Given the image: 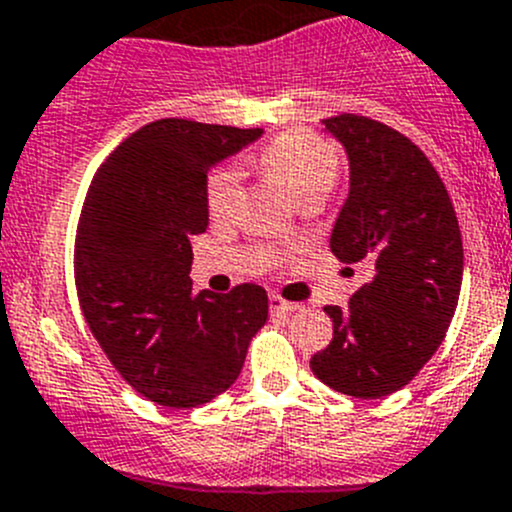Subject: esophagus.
Here are the masks:
<instances>
[{
	"instance_id": "1",
	"label": "esophagus",
	"mask_w": 512,
	"mask_h": 512,
	"mask_svg": "<svg viewBox=\"0 0 512 512\" xmlns=\"http://www.w3.org/2000/svg\"><path fill=\"white\" fill-rule=\"evenodd\" d=\"M268 306H271V313H293L298 308V303L283 301L278 293H271V296H268Z\"/></svg>"
}]
</instances>
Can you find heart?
I'll return each mask as SVG.
<instances>
[{"instance_id":"1","label":"heart","mask_w":512,"mask_h":512,"mask_svg":"<svg viewBox=\"0 0 512 512\" xmlns=\"http://www.w3.org/2000/svg\"><path fill=\"white\" fill-rule=\"evenodd\" d=\"M258 166L303 206L308 201H321L328 194L338 176V151L328 141L306 131H288L261 151ZM239 194L241 174L234 166L211 171L206 181V206L214 219L229 216Z\"/></svg>"}]
</instances>
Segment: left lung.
<instances>
[{"instance_id":"obj_1","label":"left lung","mask_w":512,"mask_h":512,"mask_svg":"<svg viewBox=\"0 0 512 512\" xmlns=\"http://www.w3.org/2000/svg\"><path fill=\"white\" fill-rule=\"evenodd\" d=\"M323 124L348 159L331 251L371 276L346 308H323L333 341L311 358V371L346 396L383 398L445 338L463 283V241L438 171L411 139L356 114Z\"/></svg>"}]
</instances>
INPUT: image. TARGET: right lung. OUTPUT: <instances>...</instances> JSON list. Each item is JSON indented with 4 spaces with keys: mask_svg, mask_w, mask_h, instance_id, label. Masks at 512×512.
<instances>
[{
    "mask_svg": "<svg viewBox=\"0 0 512 512\" xmlns=\"http://www.w3.org/2000/svg\"><path fill=\"white\" fill-rule=\"evenodd\" d=\"M263 129L161 119L121 141L86 194L74 251L79 303L111 366L159 406L234 386L268 318L256 283L194 293L189 239L209 229V171Z\"/></svg>",
    "mask_w": 512,
    "mask_h": 512,
    "instance_id": "add662e5",
    "label": "right lung"
}]
</instances>
